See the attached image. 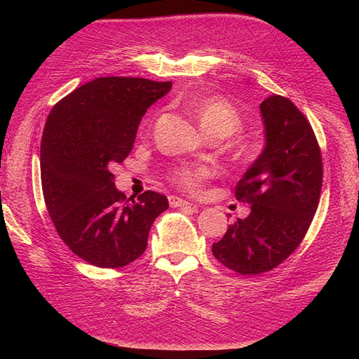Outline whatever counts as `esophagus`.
Listing matches in <instances>:
<instances>
[{"label": "esophagus", "instance_id": "34e87169", "mask_svg": "<svg viewBox=\"0 0 359 359\" xmlns=\"http://www.w3.org/2000/svg\"><path fill=\"white\" fill-rule=\"evenodd\" d=\"M169 205L172 208H178V206H191L193 203L187 202L186 199H181L178 196H169Z\"/></svg>", "mask_w": 359, "mask_h": 359}]
</instances>
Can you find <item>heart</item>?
Masks as SVG:
<instances>
[{
    "label": "heart",
    "instance_id": "1",
    "mask_svg": "<svg viewBox=\"0 0 359 359\" xmlns=\"http://www.w3.org/2000/svg\"><path fill=\"white\" fill-rule=\"evenodd\" d=\"M194 115L206 135L222 139L227 137L243 126V116L236 107L219 97H206L194 104ZM250 148L247 145L238 147V156H248ZM212 177V169L205 165L181 166L172 172V180L187 191H198L205 180Z\"/></svg>",
    "mask_w": 359,
    "mask_h": 359
}]
</instances>
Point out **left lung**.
Masks as SVG:
<instances>
[{
	"label": "left lung",
	"mask_w": 359,
	"mask_h": 359,
	"mask_svg": "<svg viewBox=\"0 0 359 359\" xmlns=\"http://www.w3.org/2000/svg\"><path fill=\"white\" fill-rule=\"evenodd\" d=\"M259 109L265 147L235 189L252 208L212 244L215 259L243 276L266 273L295 252L322 190L320 148L307 118L281 95L268 97Z\"/></svg>",
	"instance_id": "8db88e82"
}]
</instances>
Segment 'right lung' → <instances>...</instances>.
Returning a JSON list of instances; mask_svg holds the SVG:
<instances>
[{
  "label": "right lung",
  "mask_w": 359,
  "mask_h": 359,
  "mask_svg": "<svg viewBox=\"0 0 359 359\" xmlns=\"http://www.w3.org/2000/svg\"><path fill=\"white\" fill-rule=\"evenodd\" d=\"M172 88L142 78H97L61 99L40 145L43 196L61 240L86 262L121 268L142 256L168 198L145 191L127 199L115 187V163L133 148L148 107Z\"/></svg>",
  "instance_id": "add662e5"
}]
</instances>
